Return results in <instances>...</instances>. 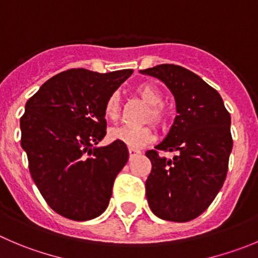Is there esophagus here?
<instances>
[{
    "instance_id": "esophagus-1",
    "label": "esophagus",
    "mask_w": 258,
    "mask_h": 258,
    "mask_svg": "<svg viewBox=\"0 0 258 258\" xmlns=\"http://www.w3.org/2000/svg\"><path fill=\"white\" fill-rule=\"evenodd\" d=\"M129 154H131V157L137 156V154H141V151H138V149H134V148H129Z\"/></svg>"
}]
</instances>
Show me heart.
I'll return each instance as SVG.
<instances>
[{"label": "heart", "instance_id": "obj_1", "mask_svg": "<svg viewBox=\"0 0 258 258\" xmlns=\"http://www.w3.org/2000/svg\"><path fill=\"white\" fill-rule=\"evenodd\" d=\"M137 94L151 105V111L149 116L156 122H162L166 119V110L162 106L163 102V95L161 90L153 83H143L137 88ZM120 100L119 95H110L106 100L104 106V115L110 120H115L119 116ZM109 137L111 141L121 142L122 144L127 146L129 148L139 149L146 146L147 143L153 141L154 134L151 127L148 126H129V125H122V126H115L110 129Z\"/></svg>", "mask_w": 258, "mask_h": 258}]
</instances>
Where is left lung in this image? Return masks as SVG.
<instances>
[{
  "mask_svg": "<svg viewBox=\"0 0 258 258\" xmlns=\"http://www.w3.org/2000/svg\"><path fill=\"white\" fill-rule=\"evenodd\" d=\"M141 73L170 88L177 112L166 138L154 147L176 156L146 153L152 162L148 205L161 219L188 222L208 209L224 183L233 147L230 115L218 91L186 68L159 64Z\"/></svg>",
  "mask_w": 258,
  "mask_h": 258,
  "instance_id": "1",
  "label": "left lung"
}]
</instances>
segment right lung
Masks as SVG:
<instances>
[{"label":"right lung","mask_w":258,"mask_h":258,"mask_svg":"<svg viewBox=\"0 0 258 258\" xmlns=\"http://www.w3.org/2000/svg\"><path fill=\"white\" fill-rule=\"evenodd\" d=\"M132 73L68 70L46 81L26 102L21 147L36 187L62 217L90 220L109 205L129 152L121 142L94 146L106 136L105 102Z\"/></svg>","instance_id":"obj_1"}]
</instances>
